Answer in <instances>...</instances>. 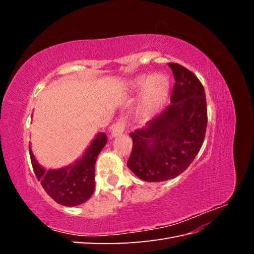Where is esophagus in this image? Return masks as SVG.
Segmentation results:
<instances>
[{
  "mask_svg": "<svg viewBox=\"0 0 254 254\" xmlns=\"http://www.w3.org/2000/svg\"><path fill=\"white\" fill-rule=\"evenodd\" d=\"M126 124H127L126 117L120 118V120L117 123H115V124L111 128L112 136H118V135H120V134L124 132L125 128H126Z\"/></svg>",
  "mask_w": 254,
  "mask_h": 254,
  "instance_id": "1",
  "label": "esophagus"
}]
</instances>
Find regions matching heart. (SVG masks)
I'll return each mask as SVG.
<instances>
[{
    "label": "heart",
    "instance_id": "1",
    "mask_svg": "<svg viewBox=\"0 0 254 254\" xmlns=\"http://www.w3.org/2000/svg\"><path fill=\"white\" fill-rule=\"evenodd\" d=\"M136 89L144 88L141 111L144 118H151L166 102L170 91V82L165 75L157 73L151 75L146 81L141 77L134 81Z\"/></svg>",
    "mask_w": 254,
    "mask_h": 254
}]
</instances>
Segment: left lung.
Listing matches in <instances>:
<instances>
[{
    "mask_svg": "<svg viewBox=\"0 0 254 254\" xmlns=\"http://www.w3.org/2000/svg\"><path fill=\"white\" fill-rule=\"evenodd\" d=\"M168 65L176 81L171 105L145 127L130 132L133 146L127 166L147 182L170 180L186 171L201 148L207 126L202 83L187 67Z\"/></svg>",
    "mask_w": 254,
    "mask_h": 254,
    "instance_id": "8db88e82",
    "label": "left lung"
}]
</instances>
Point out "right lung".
<instances>
[{
    "label": "right lung",
    "instance_id": "add662e5",
    "mask_svg": "<svg viewBox=\"0 0 254 254\" xmlns=\"http://www.w3.org/2000/svg\"><path fill=\"white\" fill-rule=\"evenodd\" d=\"M106 143V133L99 132L91 142L82 158L74 164L49 171L38 164L32 149L29 148L35 175L48 195L57 203L65 206L86 202L94 191L96 159Z\"/></svg>",
    "mask_w": 254,
    "mask_h": 254
}]
</instances>
